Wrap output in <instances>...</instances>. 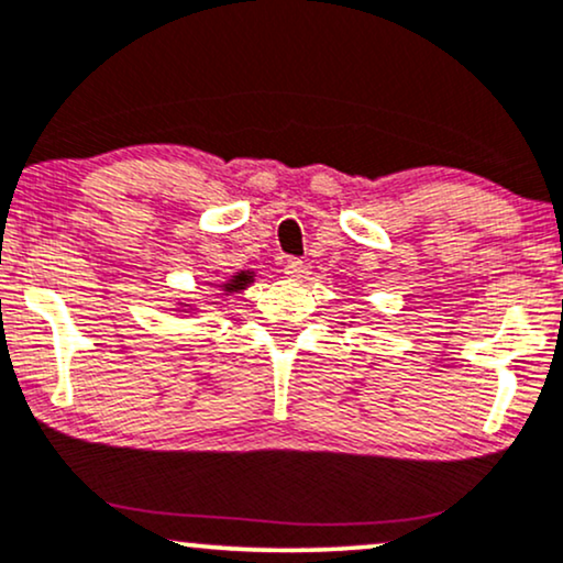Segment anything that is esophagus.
I'll return each instance as SVG.
<instances>
[{"instance_id":"esophagus-1","label":"esophagus","mask_w":563,"mask_h":563,"mask_svg":"<svg viewBox=\"0 0 563 563\" xmlns=\"http://www.w3.org/2000/svg\"><path fill=\"white\" fill-rule=\"evenodd\" d=\"M283 275L290 277V280H299L303 275V262L301 260H286L283 262Z\"/></svg>"}]
</instances>
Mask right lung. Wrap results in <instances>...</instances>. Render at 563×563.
I'll list each match as a JSON object with an SVG mask.
<instances>
[{
	"mask_svg": "<svg viewBox=\"0 0 563 563\" xmlns=\"http://www.w3.org/2000/svg\"><path fill=\"white\" fill-rule=\"evenodd\" d=\"M254 273H249V269H241V273H235V275H230V280H225V283H220V288L225 290V296H230V294H239V290H246L249 286H252L254 283ZM188 307V303H186Z\"/></svg>",
	"mask_w": 563,
	"mask_h": 563,
	"instance_id": "add662e5",
	"label": "right lung"
}]
</instances>
